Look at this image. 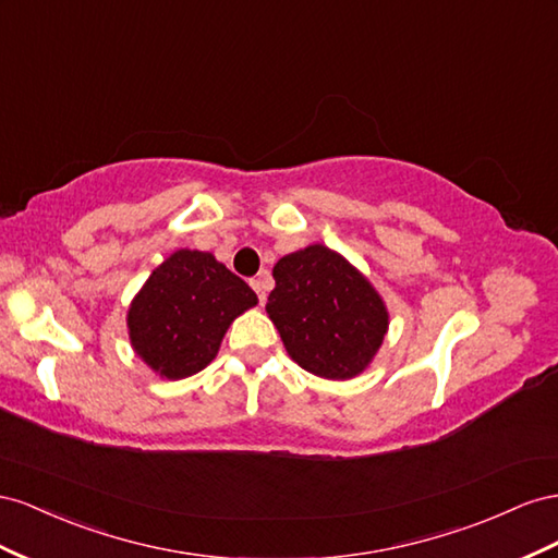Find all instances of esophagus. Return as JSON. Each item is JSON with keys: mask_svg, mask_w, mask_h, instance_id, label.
I'll list each match as a JSON object with an SVG mask.
<instances>
[{"mask_svg": "<svg viewBox=\"0 0 558 558\" xmlns=\"http://www.w3.org/2000/svg\"><path fill=\"white\" fill-rule=\"evenodd\" d=\"M250 284H252V290L257 292V296H259V304L264 306V304H266V290H268L266 274H262V276H257V278H252V280H250Z\"/></svg>", "mask_w": 558, "mask_h": 558, "instance_id": "esophagus-1", "label": "esophagus"}]
</instances>
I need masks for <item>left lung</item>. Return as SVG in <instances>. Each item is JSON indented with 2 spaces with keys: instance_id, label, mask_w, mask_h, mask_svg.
<instances>
[{
  "instance_id": "8db88e82",
  "label": "left lung",
  "mask_w": 558,
  "mask_h": 558,
  "mask_svg": "<svg viewBox=\"0 0 558 558\" xmlns=\"http://www.w3.org/2000/svg\"><path fill=\"white\" fill-rule=\"evenodd\" d=\"M266 313L288 355L315 376L350 380L376 357L390 325L384 296L360 268L323 243L284 254Z\"/></svg>"
}]
</instances>
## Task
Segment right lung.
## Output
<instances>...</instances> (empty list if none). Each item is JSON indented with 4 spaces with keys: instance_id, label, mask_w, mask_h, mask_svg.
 <instances>
[{
    "instance_id": "right-lung-1",
    "label": "right lung",
    "mask_w": 558,
    "mask_h": 558,
    "mask_svg": "<svg viewBox=\"0 0 558 558\" xmlns=\"http://www.w3.org/2000/svg\"><path fill=\"white\" fill-rule=\"evenodd\" d=\"M257 304L213 252L178 250L133 296L125 325L135 355L156 376L180 380L208 367L231 323Z\"/></svg>"
}]
</instances>
